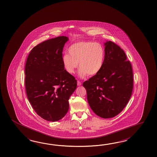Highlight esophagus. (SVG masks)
Returning <instances> with one entry per match:
<instances>
[{"label":"esophagus","mask_w":157,"mask_h":157,"mask_svg":"<svg viewBox=\"0 0 157 157\" xmlns=\"http://www.w3.org/2000/svg\"><path fill=\"white\" fill-rule=\"evenodd\" d=\"M77 85H78V86H80L82 85V83L80 82L79 80H78V81H77Z\"/></svg>","instance_id":"34e87169"}]
</instances>
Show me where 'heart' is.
<instances>
[{
    "label": "heart",
    "instance_id": "b5f03b06",
    "mask_svg": "<svg viewBox=\"0 0 157 157\" xmlns=\"http://www.w3.org/2000/svg\"><path fill=\"white\" fill-rule=\"evenodd\" d=\"M68 53L62 57L63 66L66 72L73 74L79 66V75L81 78L94 76L101 71L104 63L105 51L98 43L81 41L75 43L68 49Z\"/></svg>",
    "mask_w": 157,
    "mask_h": 157
}]
</instances>
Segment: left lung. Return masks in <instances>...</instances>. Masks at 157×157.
Segmentation results:
<instances>
[{
    "label": "left lung",
    "mask_w": 157,
    "mask_h": 157,
    "mask_svg": "<svg viewBox=\"0 0 157 157\" xmlns=\"http://www.w3.org/2000/svg\"><path fill=\"white\" fill-rule=\"evenodd\" d=\"M104 63L101 71L83 84L92 111L103 118L118 115L129 100L133 90V71L120 47L104 43Z\"/></svg>",
    "instance_id": "1"
}]
</instances>
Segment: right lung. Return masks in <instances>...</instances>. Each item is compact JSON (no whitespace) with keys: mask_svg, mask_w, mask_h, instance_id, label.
<instances>
[{"mask_svg":"<svg viewBox=\"0 0 157 157\" xmlns=\"http://www.w3.org/2000/svg\"><path fill=\"white\" fill-rule=\"evenodd\" d=\"M68 37L61 36L36 45L25 65V88L28 100L36 114L50 122L64 117L69 99L77 88V80L64 69V45Z\"/></svg>","mask_w":157,"mask_h":157,"instance_id":"add662e5","label":"right lung"}]
</instances>
